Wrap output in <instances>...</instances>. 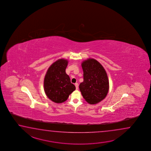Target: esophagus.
Here are the masks:
<instances>
[{
	"label": "esophagus",
	"instance_id": "1",
	"mask_svg": "<svg viewBox=\"0 0 151 151\" xmlns=\"http://www.w3.org/2000/svg\"><path fill=\"white\" fill-rule=\"evenodd\" d=\"M75 86H76V89H77V90H78V83H75Z\"/></svg>",
	"mask_w": 151,
	"mask_h": 151
}]
</instances>
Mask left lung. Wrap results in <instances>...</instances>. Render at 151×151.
<instances>
[{"label": "left lung", "mask_w": 151, "mask_h": 151, "mask_svg": "<svg viewBox=\"0 0 151 151\" xmlns=\"http://www.w3.org/2000/svg\"><path fill=\"white\" fill-rule=\"evenodd\" d=\"M83 82L79 89L83 98L90 104H96L106 97L109 90L108 77L103 66L98 61L89 58L81 64Z\"/></svg>", "instance_id": "1"}]
</instances>
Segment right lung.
Here are the masks:
<instances>
[{
	"instance_id": "obj_1",
	"label": "right lung",
	"mask_w": 151,
	"mask_h": 151,
	"mask_svg": "<svg viewBox=\"0 0 151 151\" xmlns=\"http://www.w3.org/2000/svg\"><path fill=\"white\" fill-rule=\"evenodd\" d=\"M68 61L60 59L48 68L44 81V91L47 96L55 103H62L68 99L70 94L76 90L71 83L65 70Z\"/></svg>"
}]
</instances>
